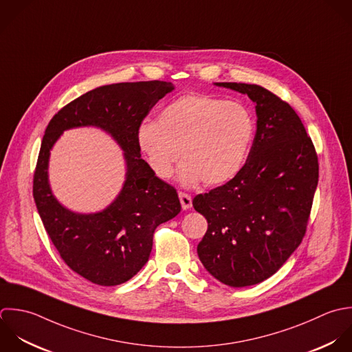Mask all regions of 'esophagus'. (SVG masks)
<instances>
[{"label": "esophagus", "mask_w": 352, "mask_h": 352, "mask_svg": "<svg viewBox=\"0 0 352 352\" xmlns=\"http://www.w3.org/2000/svg\"><path fill=\"white\" fill-rule=\"evenodd\" d=\"M178 196H179L182 208H184V210H189V208L192 207V197H190V195H188V193H185V192H179Z\"/></svg>", "instance_id": "1"}]
</instances>
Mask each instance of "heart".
I'll use <instances>...</instances> for the list:
<instances>
[{
	"mask_svg": "<svg viewBox=\"0 0 352 352\" xmlns=\"http://www.w3.org/2000/svg\"><path fill=\"white\" fill-rule=\"evenodd\" d=\"M254 133V118L241 102L190 93L168 102L156 123H144L138 145L157 177L173 174L182 151L181 181L215 186L243 168Z\"/></svg>",
	"mask_w": 352,
	"mask_h": 352,
	"instance_id": "1",
	"label": "heart"
}]
</instances>
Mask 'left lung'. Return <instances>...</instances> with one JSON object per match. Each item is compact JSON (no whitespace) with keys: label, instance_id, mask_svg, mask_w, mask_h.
Listing matches in <instances>:
<instances>
[{"label":"left lung","instance_id":"obj_1","mask_svg":"<svg viewBox=\"0 0 352 352\" xmlns=\"http://www.w3.org/2000/svg\"><path fill=\"white\" fill-rule=\"evenodd\" d=\"M256 105L248 159L229 182L197 195L208 229L197 245L207 269L241 288L272 277L300 245L318 185V156L295 109L259 85L221 82Z\"/></svg>","mask_w":352,"mask_h":352}]
</instances>
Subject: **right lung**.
<instances>
[{"label": "right lung", "mask_w": 352, "mask_h": 352, "mask_svg": "<svg viewBox=\"0 0 352 352\" xmlns=\"http://www.w3.org/2000/svg\"><path fill=\"white\" fill-rule=\"evenodd\" d=\"M174 86L163 80L122 82L93 89L63 107L49 122L32 179L43 228L65 265L87 281L113 287L129 281L148 262L155 229L181 211L177 189L141 159L138 130L155 104ZM97 125L125 152L124 189L104 212L83 216L64 209L47 184L48 152L67 128Z\"/></svg>", "instance_id": "1"}]
</instances>
